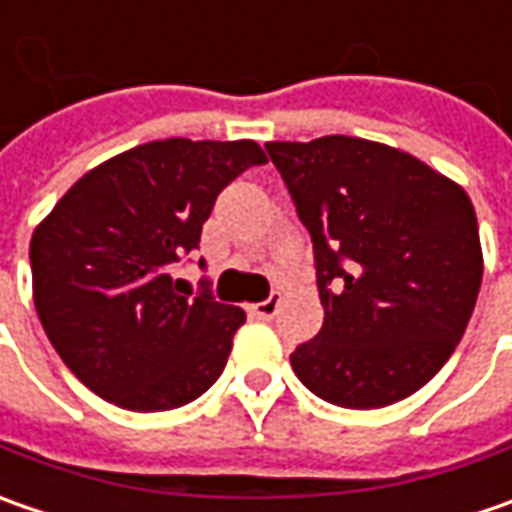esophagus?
<instances>
[{
	"label": "esophagus",
	"mask_w": 512,
	"mask_h": 512,
	"mask_svg": "<svg viewBox=\"0 0 512 512\" xmlns=\"http://www.w3.org/2000/svg\"><path fill=\"white\" fill-rule=\"evenodd\" d=\"M279 307H282V293H270L265 302L250 307V313H253L256 319H273V316L279 313Z\"/></svg>",
	"instance_id": "obj_1"
}]
</instances>
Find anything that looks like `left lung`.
<instances>
[{"label":"left lung","instance_id":"8db88e82","mask_svg":"<svg viewBox=\"0 0 512 512\" xmlns=\"http://www.w3.org/2000/svg\"><path fill=\"white\" fill-rule=\"evenodd\" d=\"M316 250L325 325L290 364L339 407H387L430 382L473 316L484 259L462 185L359 136L267 142Z\"/></svg>","mask_w":512,"mask_h":512}]
</instances>
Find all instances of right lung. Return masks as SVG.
<instances>
[{
  "label": "right lung",
  "mask_w": 512,
  "mask_h": 512,
  "mask_svg": "<svg viewBox=\"0 0 512 512\" xmlns=\"http://www.w3.org/2000/svg\"><path fill=\"white\" fill-rule=\"evenodd\" d=\"M267 162L253 139H162L88 170L30 236L33 305L70 373L136 413L193 402L225 370L245 310L173 279L219 190Z\"/></svg>",
  "instance_id": "right-lung-1"
}]
</instances>
